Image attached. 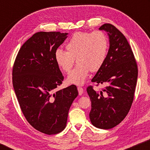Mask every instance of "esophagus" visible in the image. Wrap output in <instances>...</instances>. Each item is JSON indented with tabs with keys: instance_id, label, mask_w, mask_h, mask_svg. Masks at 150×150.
Returning <instances> with one entry per match:
<instances>
[{
	"instance_id": "obj_1",
	"label": "esophagus",
	"mask_w": 150,
	"mask_h": 150,
	"mask_svg": "<svg viewBox=\"0 0 150 150\" xmlns=\"http://www.w3.org/2000/svg\"><path fill=\"white\" fill-rule=\"evenodd\" d=\"M78 91H79V94L80 96L83 95V92H84V89L83 87H78Z\"/></svg>"
}]
</instances>
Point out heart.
Masks as SVG:
<instances>
[{
    "label": "heart",
    "instance_id": "heart-1",
    "mask_svg": "<svg viewBox=\"0 0 150 150\" xmlns=\"http://www.w3.org/2000/svg\"><path fill=\"white\" fill-rule=\"evenodd\" d=\"M108 39L101 30L77 32L65 44L66 51L57 49L54 53L57 64L65 73H69L74 65H78L69 74V83L81 85L87 80L89 71H99L107 57Z\"/></svg>",
    "mask_w": 150,
    "mask_h": 150
}]
</instances>
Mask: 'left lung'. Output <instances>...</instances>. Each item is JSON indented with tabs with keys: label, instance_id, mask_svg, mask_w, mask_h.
<instances>
[{
	"label": "left lung",
	"instance_id": "left-lung-1",
	"mask_svg": "<svg viewBox=\"0 0 150 150\" xmlns=\"http://www.w3.org/2000/svg\"><path fill=\"white\" fill-rule=\"evenodd\" d=\"M108 33L110 46L106 61L91 81L107 86L100 93L87 88L91 102L89 118L96 128L110 129L128 115L136 87L138 68L132 48L125 36L110 24L99 28Z\"/></svg>",
	"mask_w": 150,
	"mask_h": 150
}]
</instances>
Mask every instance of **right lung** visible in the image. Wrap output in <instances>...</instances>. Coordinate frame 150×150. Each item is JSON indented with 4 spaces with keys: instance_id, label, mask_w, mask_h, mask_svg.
<instances>
[{
    "instance_id": "1",
    "label": "right lung",
    "mask_w": 150,
    "mask_h": 150,
    "mask_svg": "<svg viewBox=\"0 0 150 150\" xmlns=\"http://www.w3.org/2000/svg\"><path fill=\"white\" fill-rule=\"evenodd\" d=\"M67 34L35 33L20 48L12 70L13 89L22 113L35 129L49 135L64 130L69 108L79 95L74 85L54 93L64 79L54 53Z\"/></svg>"
}]
</instances>
